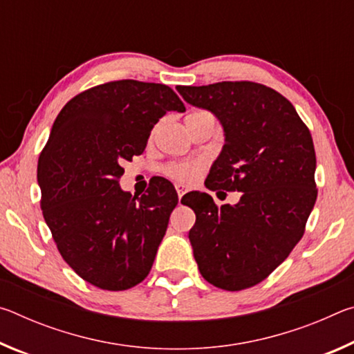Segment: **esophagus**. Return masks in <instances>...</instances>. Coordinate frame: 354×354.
I'll return each mask as SVG.
<instances>
[{"instance_id":"34e87169","label":"esophagus","mask_w":354,"mask_h":354,"mask_svg":"<svg viewBox=\"0 0 354 354\" xmlns=\"http://www.w3.org/2000/svg\"><path fill=\"white\" fill-rule=\"evenodd\" d=\"M176 192H178L179 201H181L183 195H185V194H187V192H189V187H187V185H184V184H176Z\"/></svg>"}]
</instances>
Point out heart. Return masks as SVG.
I'll use <instances>...</instances> for the list:
<instances>
[{
    "mask_svg": "<svg viewBox=\"0 0 354 354\" xmlns=\"http://www.w3.org/2000/svg\"><path fill=\"white\" fill-rule=\"evenodd\" d=\"M205 162L198 159H185V160H173L164 167L167 176L175 179L178 183H192L198 176V173L203 170Z\"/></svg>",
    "mask_w": 354,
    "mask_h": 354,
    "instance_id": "1",
    "label": "heart"
}]
</instances>
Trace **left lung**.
<instances>
[{"instance_id":"left-lung-1","label":"left lung","mask_w":354,"mask_h":354,"mask_svg":"<svg viewBox=\"0 0 354 354\" xmlns=\"http://www.w3.org/2000/svg\"><path fill=\"white\" fill-rule=\"evenodd\" d=\"M176 91L223 127L225 145L207 189L242 192L237 205L220 207L207 194L183 196L196 215L189 231L194 257L207 283L231 292L248 289L304 234L317 200L313 137L290 101L262 84L223 81Z\"/></svg>"}]
</instances>
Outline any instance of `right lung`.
<instances>
[{
    "label": "right lung",
    "mask_w": 354,
    "mask_h": 354,
    "mask_svg": "<svg viewBox=\"0 0 354 354\" xmlns=\"http://www.w3.org/2000/svg\"><path fill=\"white\" fill-rule=\"evenodd\" d=\"M169 111L185 107L165 84H101L62 107L40 153V206L59 253L103 290H127L147 278L178 205L164 178L142 196L118 184L123 164L143 153Z\"/></svg>",
    "instance_id": "right-lung-1"
}]
</instances>
